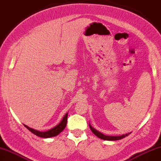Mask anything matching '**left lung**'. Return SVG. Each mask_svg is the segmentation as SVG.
Here are the masks:
<instances>
[{
    "label": "left lung",
    "instance_id": "1",
    "mask_svg": "<svg viewBox=\"0 0 161 161\" xmlns=\"http://www.w3.org/2000/svg\"><path fill=\"white\" fill-rule=\"evenodd\" d=\"M90 127L92 132L96 136H97L100 139L105 140H121L122 138H124V137H125L126 136H127L130 134V133H127V134H125V135H122V136H105V135H103V133H101L100 132L96 130L93 128V127H92L90 125Z\"/></svg>",
    "mask_w": 161,
    "mask_h": 161
}]
</instances>
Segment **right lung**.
I'll return each instance as SVG.
<instances>
[{"mask_svg": "<svg viewBox=\"0 0 161 161\" xmlns=\"http://www.w3.org/2000/svg\"><path fill=\"white\" fill-rule=\"evenodd\" d=\"M67 115H68V113L65 114L62 122H61L58 125L54 127L52 129L46 131V132H40V131L36 130L31 128V127L25 125H24V126L26 127L32 133H34V135H36V136H37L39 137H44V138H47V137H54L59 134L60 132L65 128L66 125H67Z\"/></svg>", "mask_w": 161, "mask_h": 161, "instance_id": "obj_1", "label": "right lung"}]
</instances>
